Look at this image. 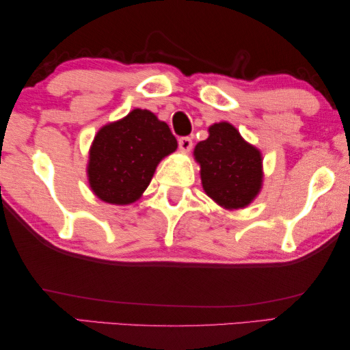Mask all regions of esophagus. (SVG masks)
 I'll use <instances>...</instances> for the list:
<instances>
[{"instance_id":"1","label":"esophagus","mask_w":350,"mask_h":350,"mask_svg":"<svg viewBox=\"0 0 350 350\" xmlns=\"http://www.w3.org/2000/svg\"><path fill=\"white\" fill-rule=\"evenodd\" d=\"M178 146H180V150H181V152H191V148H192V139H191V137H187V136L180 137Z\"/></svg>"}]
</instances>
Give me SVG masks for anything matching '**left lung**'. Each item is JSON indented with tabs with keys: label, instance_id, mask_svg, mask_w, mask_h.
I'll return each instance as SVG.
<instances>
[{
	"label": "left lung",
	"instance_id": "8db88e82",
	"mask_svg": "<svg viewBox=\"0 0 350 350\" xmlns=\"http://www.w3.org/2000/svg\"><path fill=\"white\" fill-rule=\"evenodd\" d=\"M208 131V139L193 148L203 191L221 208L243 209L262 191V152L229 122H215Z\"/></svg>",
	"mask_w": 350,
	"mask_h": 350
}]
</instances>
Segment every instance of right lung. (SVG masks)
I'll use <instances>...</instances> for the list:
<instances>
[{"mask_svg":"<svg viewBox=\"0 0 350 350\" xmlns=\"http://www.w3.org/2000/svg\"><path fill=\"white\" fill-rule=\"evenodd\" d=\"M176 147L167 124L152 111L135 108L96 133L87 164L90 189L108 204L135 203L150 185L158 164Z\"/></svg>","mask_w":350,"mask_h":350,"instance_id":"add662e5","label":"right lung"}]
</instances>
